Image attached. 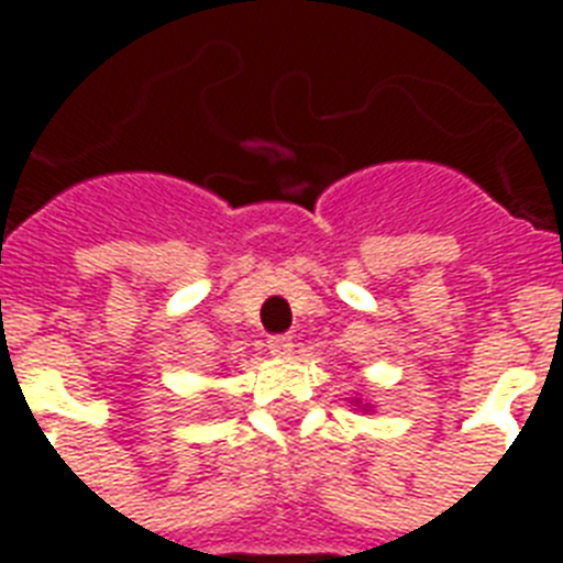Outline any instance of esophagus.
I'll use <instances>...</instances> for the list:
<instances>
[{
    "label": "esophagus",
    "mask_w": 563,
    "mask_h": 563,
    "mask_svg": "<svg viewBox=\"0 0 563 563\" xmlns=\"http://www.w3.org/2000/svg\"><path fill=\"white\" fill-rule=\"evenodd\" d=\"M268 351H272L274 356H289V353L295 351V342H291V335H272V339H268Z\"/></svg>",
    "instance_id": "34e87169"
}]
</instances>
